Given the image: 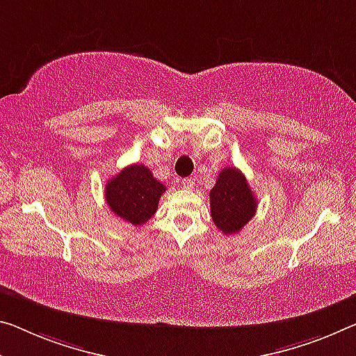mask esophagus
<instances>
[{
    "instance_id": "34e87169",
    "label": "esophagus",
    "mask_w": 356,
    "mask_h": 356,
    "mask_svg": "<svg viewBox=\"0 0 356 356\" xmlns=\"http://www.w3.org/2000/svg\"><path fill=\"white\" fill-rule=\"evenodd\" d=\"M181 186L184 189H193L194 188V179L193 178H184V179H181Z\"/></svg>"
}]
</instances>
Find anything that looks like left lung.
<instances>
[{"label":"left lung","mask_w":356,"mask_h":356,"mask_svg":"<svg viewBox=\"0 0 356 356\" xmlns=\"http://www.w3.org/2000/svg\"><path fill=\"white\" fill-rule=\"evenodd\" d=\"M256 195L245 175L235 167L222 168L210 191V210L215 226L226 235L237 234L254 216Z\"/></svg>","instance_id":"obj_1"}]
</instances>
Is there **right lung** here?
Masks as SVG:
<instances>
[{"instance_id":"obj_1","label":"right lung","mask_w":356,"mask_h":356,"mask_svg":"<svg viewBox=\"0 0 356 356\" xmlns=\"http://www.w3.org/2000/svg\"><path fill=\"white\" fill-rule=\"evenodd\" d=\"M163 193L165 186L152 177L149 168L132 163L108 179L105 199L114 215L132 226H141L154 216Z\"/></svg>"}]
</instances>
